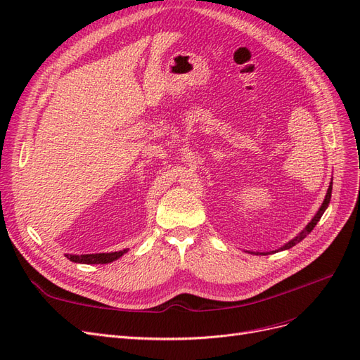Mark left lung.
I'll list each match as a JSON object with an SVG mask.
<instances>
[{"mask_svg": "<svg viewBox=\"0 0 360 360\" xmlns=\"http://www.w3.org/2000/svg\"><path fill=\"white\" fill-rule=\"evenodd\" d=\"M333 181V179L330 180V184H329V189H328V192H326V197H324V201L321 202V205H320V209H319V212L314 214V217L311 219V222L303 228V230L294 237V238H291L290 242H287L284 246H281L279 249H275V250H269V252H254V250H245V252H248V254H254V255H269V254H275V252H279V250H285V249H290V248H292L294 245H297L299 242H302L304 237H307L312 230H314V226L317 225V222L320 221V217L323 216V213L326 212V209H328L329 207V202H330V197H332V183Z\"/></svg>", "mask_w": 360, "mask_h": 360, "instance_id": "left-lung-1", "label": "left lung"}]
</instances>
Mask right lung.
Listing matches in <instances>:
<instances>
[{"mask_svg": "<svg viewBox=\"0 0 360 360\" xmlns=\"http://www.w3.org/2000/svg\"><path fill=\"white\" fill-rule=\"evenodd\" d=\"M129 249L117 250V252H103V254H84V255H73L66 254L68 259L73 261V263H81V264H108L112 263V261L123 257Z\"/></svg>", "mask_w": 360, "mask_h": 360, "instance_id": "obj_1", "label": "right lung"}]
</instances>
